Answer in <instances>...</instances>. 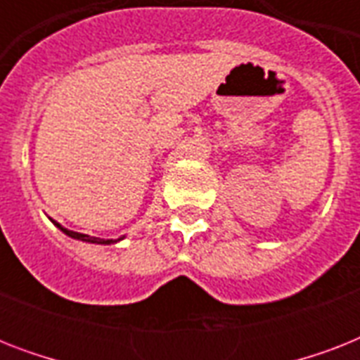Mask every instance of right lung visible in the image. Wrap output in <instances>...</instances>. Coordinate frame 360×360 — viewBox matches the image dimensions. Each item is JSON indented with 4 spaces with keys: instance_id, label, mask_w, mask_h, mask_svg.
Wrapping results in <instances>:
<instances>
[{
    "instance_id": "add662e5",
    "label": "right lung",
    "mask_w": 360,
    "mask_h": 360,
    "mask_svg": "<svg viewBox=\"0 0 360 360\" xmlns=\"http://www.w3.org/2000/svg\"><path fill=\"white\" fill-rule=\"evenodd\" d=\"M52 222H53V226H58L59 230L63 231L65 236L72 237V239L84 240V243H95V245H115V243H120L121 239H124V237H120V239H101V237H91V236H86V233H78V231L67 230V228H63V226L59 224V222H56V220H52Z\"/></svg>"
}]
</instances>
